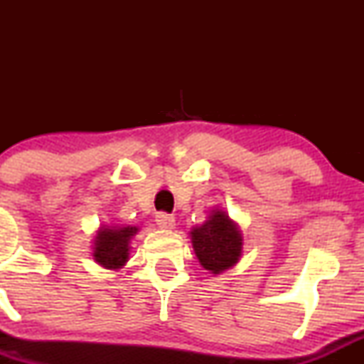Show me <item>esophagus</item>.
Listing matches in <instances>:
<instances>
[{"mask_svg": "<svg viewBox=\"0 0 364 364\" xmlns=\"http://www.w3.org/2000/svg\"><path fill=\"white\" fill-rule=\"evenodd\" d=\"M156 223L161 229H174V225H176L174 217L169 214H164V212H161V214L156 215Z\"/></svg>", "mask_w": 364, "mask_h": 364, "instance_id": "esophagus-1", "label": "esophagus"}]
</instances>
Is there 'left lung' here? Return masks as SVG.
I'll return each mask as SVG.
<instances>
[{"label":"left lung","mask_w":364,"mask_h":364,"mask_svg":"<svg viewBox=\"0 0 364 364\" xmlns=\"http://www.w3.org/2000/svg\"><path fill=\"white\" fill-rule=\"evenodd\" d=\"M190 237L200 265L210 274H223L241 260L243 235L223 208H212L205 223L191 228Z\"/></svg>","instance_id":"left-lung-1"}]
</instances>
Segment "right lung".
Segmentation results:
<instances>
[{
	"label": "right lung",
	"mask_w": 364,
	"mask_h": 364,
	"mask_svg": "<svg viewBox=\"0 0 364 364\" xmlns=\"http://www.w3.org/2000/svg\"><path fill=\"white\" fill-rule=\"evenodd\" d=\"M136 232V225H101L92 246L94 262L107 270L123 269L129 260V243Z\"/></svg>",
	"instance_id": "obj_1"
}]
</instances>
